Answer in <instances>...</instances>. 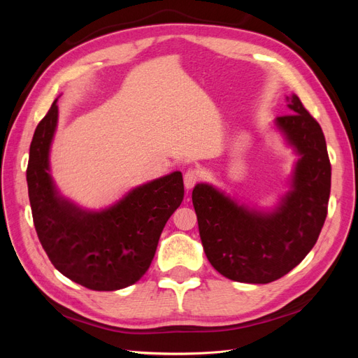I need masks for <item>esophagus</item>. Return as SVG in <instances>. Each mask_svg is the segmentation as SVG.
Segmentation results:
<instances>
[{
	"instance_id": "esophagus-1",
	"label": "esophagus",
	"mask_w": 358,
	"mask_h": 358,
	"mask_svg": "<svg viewBox=\"0 0 358 358\" xmlns=\"http://www.w3.org/2000/svg\"><path fill=\"white\" fill-rule=\"evenodd\" d=\"M199 180H200V175L196 170H188L185 175H183V185H185V189L194 188V185H196Z\"/></svg>"
}]
</instances>
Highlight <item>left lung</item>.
<instances>
[{"label":"left lung","mask_w":358,"mask_h":358,"mask_svg":"<svg viewBox=\"0 0 358 358\" xmlns=\"http://www.w3.org/2000/svg\"><path fill=\"white\" fill-rule=\"evenodd\" d=\"M292 113L276 127L300 155L292 188L273 212L249 209L209 183H197L192 204L204 254L215 270L237 282L268 284L282 278L317 243L327 216L331 166L320 124L297 95L287 96Z\"/></svg>","instance_id":"8db88e82"}]
</instances>
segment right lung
I'll list each match as a JSON object with an SVG mask.
<instances>
[{
  "label": "right lung",
  "mask_w": 358,
  "mask_h": 358,
  "mask_svg": "<svg viewBox=\"0 0 358 358\" xmlns=\"http://www.w3.org/2000/svg\"><path fill=\"white\" fill-rule=\"evenodd\" d=\"M57 122L55 100L29 146L27 182L38 241L76 284L94 291L133 285L152 263L162 229L183 200L182 173L143 183L104 210H85L59 196L49 173Z\"/></svg>",
  "instance_id": "add662e5"
}]
</instances>
